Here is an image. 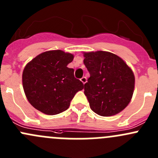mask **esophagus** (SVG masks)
Here are the masks:
<instances>
[{"mask_svg":"<svg viewBox=\"0 0 158 158\" xmlns=\"http://www.w3.org/2000/svg\"><path fill=\"white\" fill-rule=\"evenodd\" d=\"M80 81H81V82H82V83L85 84V82H86V81H87L86 77H85V76H83V77H82V78H81V79H80Z\"/></svg>","mask_w":158,"mask_h":158,"instance_id":"34e87169","label":"esophagus"}]
</instances>
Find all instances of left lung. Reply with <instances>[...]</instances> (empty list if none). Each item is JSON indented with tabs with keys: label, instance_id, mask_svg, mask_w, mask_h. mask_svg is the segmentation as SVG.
I'll return each instance as SVG.
<instances>
[{
	"label": "left lung",
	"instance_id": "obj_1",
	"mask_svg": "<svg viewBox=\"0 0 158 158\" xmlns=\"http://www.w3.org/2000/svg\"><path fill=\"white\" fill-rule=\"evenodd\" d=\"M83 63L90 74L84 93L91 109L109 117L125 109L135 89L131 69L117 55L106 51L84 52Z\"/></svg>",
	"mask_w": 158,
	"mask_h": 158
}]
</instances>
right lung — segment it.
I'll use <instances>...</instances> for the list:
<instances>
[{"mask_svg":"<svg viewBox=\"0 0 158 158\" xmlns=\"http://www.w3.org/2000/svg\"><path fill=\"white\" fill-rule=\"evenodd\" d=\"M74 56L62 50H49L36 56L25 66L22 75L23 90L36 109L53 115L66 111L76 93L84 88L67 67Z\"/></svg>","mask_w":158,"mask_h":158,"instance_id":"obj_1","label":"right lung"}]
</instances>
